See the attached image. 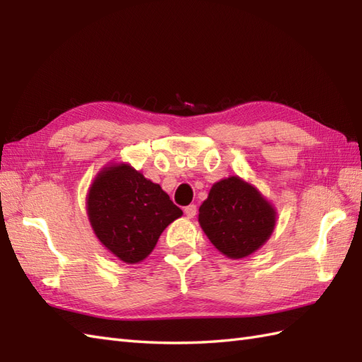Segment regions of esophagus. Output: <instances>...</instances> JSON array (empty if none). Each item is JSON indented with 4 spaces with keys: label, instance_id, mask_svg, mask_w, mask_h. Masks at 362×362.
I'll return each mask as SVG.
<instances>
[{
    "label": "esophagus",
    "instance_id": "esophagus-1",
    "mask_svg": "<svg viewBox=\"0 0 362 362\" xmlns=\"http://www.w3.org/2000/svg\"><path fill=\"white\" fill-rule=\"evenodd\" d=\"M196 213H197V206H196L194 204H191V205L185 206V214H187L188 218H194Z\"/></svg>",
    "mask_w": 362,
    "mask_h": 362
}]
</instances>
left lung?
<instances>
[{
  "mask_svg": "<svg viewBox=\"0 0 362 362\" xmlns=\"http://www.w3.org/2000/svg\"><path fill=\"white\" fill-rule=\"evenodd\" d=\"M205 235L228 258H244L271 236L275 211L258 191L240 177L214 183L199 209Z\"/></svg>",
  "mask_w": 362,
  "mask_h": 362,
  "instance_id": "left-lung-1",
  "label": "left lung"
}]
</instances>
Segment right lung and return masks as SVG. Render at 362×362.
Returning <instances> with one entry per match:
<instances>
[{
	"mask_svg": "<svg viewBox=\"0 0 362 362\" xmlns=\"http://www.w3.org/2000/svg\"><path fill=\"white\" fill-rule=\"evenodd\" d=\"M87 210L99 241L130 264L148 257L161 232L182 216L160 185L127 165L107 168L96 177Z\"/></svg>",
	"mask_w": 362,
	"mask_h": 362,
	"instance_id": "1",
	"label": "right lung"
}]
</instances>
